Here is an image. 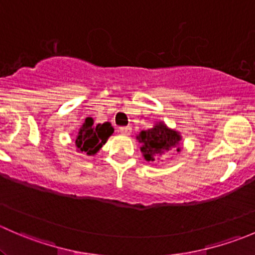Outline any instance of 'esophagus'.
Segmentation results:
<instances>
[{
    "label": "esophagus",
    "mask_w": 255,
    "mask_h": 255,
    "mask_svg": "<svg viewBox=\"0 0 255 255\" xmlns=\"http://www.w3.org/2000/svg\"><path fill=\"white\" fill-rule=\"evenodd\" d=\"M120 132H121V134H123V135H129L130 133H132V128H130L129 126H127V127H121Z\"/></svg>",
    "instance_id": "obj_1"
}]
</instances>
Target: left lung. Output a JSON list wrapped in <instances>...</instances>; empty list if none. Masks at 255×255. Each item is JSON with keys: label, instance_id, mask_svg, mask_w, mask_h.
<instances>
[{"label": "left lung", "instance_id": "left-lung-1", "mask_svg": "<svg viewBox=\"0 0 255 255\" xmlns=\"http://www.w3.org/2000/svg\"><path fill=\"white\" fill-rule=\"evenodd\" d=\"M140 145V153L146 161L160 160L161 156L171 150L180 151L182 137L180 132L168 127L163 121H158L149 129L137 134Z\"/></svg>", "mask_w": 255, "mask_h": 255}]
</instances>
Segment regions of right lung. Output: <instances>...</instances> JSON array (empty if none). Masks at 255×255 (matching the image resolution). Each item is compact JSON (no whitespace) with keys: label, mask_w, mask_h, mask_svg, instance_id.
<instances>
[{"label":"right lung","mask_w":255,"mask_h":255,"mask_svg":"<svg viewBox=\"0 0 255 255\" xmlns=\"http://www.w3.org/2000/svg\"><path fill=\"white\" fill-rule=\"evenodd\" d=\"M94 122L91 117H87L79 128L75 139V145L78 148L76 150L89 156L96 155L115 132L110 122L99 125H94Z\"/></svg>","instance_id":"1"}]
</instances>
